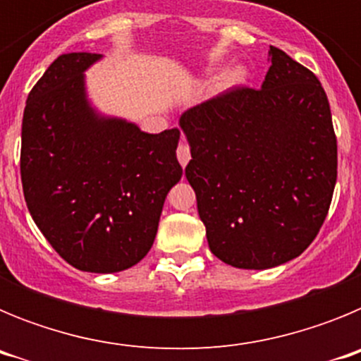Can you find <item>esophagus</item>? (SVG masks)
Returning a JSON list of instances; mask_svg holds the SVG:
<instances>
[{
  "label": "esophagus",
  "instance_id": "esophagus-1",
  "mask_svg": "<svg viewBox=\"0 0 361 361\" xmlns=\"http://www.w3.org/2000/svg\"><path fill=\"white\" fill-rule=\"evenodd\" d=\"M177 159H178V162H180V166H183V168L188 164V162H190L191 153H190V146H188L186 142H183V145L177 148Z\"/></svg>",
  "mask_w": 361,
  "mask_h": 361
}]
</instances>
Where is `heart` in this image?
Instances as JSON below:
<instances>
[{"instance_id": "1", "label": "heart", "mask_w": 361, "mask_h": 361, "mask_svg": "<svg viewBox=\"0 0 361 361\" xmlns=\"http://www.w3.org/2000/svg\"><path fill=\"white\" fill-rule=\"evenodd\" d=\"M244 78V70L242 68H231L224 73V78H222V85L229 86V85H235V82L242 81Z\"/></svg>"}]
</instances>
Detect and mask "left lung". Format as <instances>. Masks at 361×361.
<instances>
[{
    "label": "left lung",
    "instance_id": "left-lung-1",
    "mask_svg": "<svg viewBox=\"0 0 361 361\" xmlns=\"http://www.w3.org/2000/svg\"><path fill=\"white\" fill-rule=\"evenodd\" d=\"M269 63L262 88L235 86L178 121L209 250L240 269L304 253L336 184V135L320 81L276 47Z\"/></svg>",
    "mask_w": 361,
    "mask_h": 361
}]
</instances>
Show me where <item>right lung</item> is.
Here are the masks:
<instances>
[{
	"label": "right lung",
	"mask_w": 361,
	"mask_h": 361,
	"mask_svg": "<svg viewBox=\"0 0 361 361\" xmlns=\"http://www.w3.org/2000/svg\"><path fill=\"white\" fill-rule=\"evenodd\" d=\"M101 54H63L27 99L21 183L37 228L59 257L88 273H117L152 250L162 206L180 180L178 128L145 133L95 114L85 72Z\"/></svg>",
	"instance_id": "right-lung-1"
}]
</instances>
